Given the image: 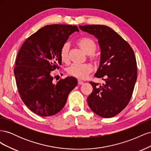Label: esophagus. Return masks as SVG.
<instances>
[{
	"label": "esophagus",
	"instance_id": "34e87169",
	"mask_svg": "<svg viewBox=\"0 0 151 151\" xmlns=\"http://www.w3.org/2000/svg\"><path fill=\"white\" fill-rule=\"evenodd\" d=\"M78 84H79V85H82V84H83V81H80V80H78Z\"/></svg>",
	"mask_w": 151,
	"mask_h": 151
}]
</instances>
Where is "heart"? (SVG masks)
I'll list each match as a JSON object with an SVG mask.
<instances>
[{"label":"heart","instance_id":"heart-1","mask_svg":"<svg viewBox=\"0 0 151 151\" xmlns=\"http://www.w3.org/2000/svg\"><path fill=\"white\" fill-rule=\"evenodd\" d=\"M76 44L83 51L88 55L89 60L95 65H97L99 62V57L96 54L97 48V45L95 41L89 37H83L79 39L76 42ZM69 45L65 43L63 45L60 50V58L62 63L68 64L69 63ZM93 67L90 64L83 65H72L67 69V74L72 77L79 79H84L90 73L93 71Z\"/></svg>","mask_w":151,"mask_h":151}]
</instances>
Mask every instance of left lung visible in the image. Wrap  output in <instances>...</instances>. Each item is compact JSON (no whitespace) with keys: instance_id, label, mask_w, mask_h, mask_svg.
Listing matches in <instances>:
<instances>
[{"instance_id":"left-lung-1","label":"left lung","mask_w":151,"mask_h":151,"mask_svg":"<svg viewBox=\"0 0 151 151\" xmlns=\"http://www.w3.org/2000/svg\"><path fill=\"white\" fill-rule=\"evenodd\" d=\"M98 40L101 49L99 67L94 76L105 83L90 82L93 89L89 96V108L98 115L111 118L129 104L137 80V62L133 49L116 32L104 25L79 26Z\"/></svg>"}]
</instances>
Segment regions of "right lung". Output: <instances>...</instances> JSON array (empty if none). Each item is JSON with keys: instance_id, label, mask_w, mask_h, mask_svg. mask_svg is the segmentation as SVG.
<instances>
[{"instance_id": "add662e5", "label": "right lung", "mask_w": 151, "mask_h": 151, "mask_svg": "<svg viewBox=\"0 0 151 151\" xmlns=\"http://www.w3.org/2000/svg\"><path fill=\"white\" fill-rule=\"evenodd\" d=\"M75 31H79L76 26H45L27 38L18 52L14 68L18 92L27 107L39 116H52L60 111L77 84L73 77L54 84L51 76L62 64V47Z\"/></svg>"}]
</instances>
